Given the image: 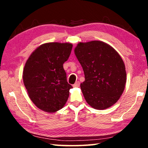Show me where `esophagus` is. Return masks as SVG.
<instances>
[{"mask_svg": "<svg viewBox=\"0 0 148 148\" xmlns=\"http://www.w3.org/2000/svg\"><path fill=\"white\" fill-rule=\"evenodd\" d=\"M79 84H80L79 82L77 81V82H76V83H75V84L73 85V87H79Z\"/></svg>", "mask_w": 148, "mask_h": 148, "instance_id": "esophagus-1", "label": "esophagus"}]
</instances>
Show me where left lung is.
I'll return each instance as SVG.
<instances>
[{
	"label": "left lung",
	"mask_w": 148,
	"mask_h": 148,
	"mask_svg": "<svg viewBox=\"0 0 148 148\" xmlns=\"http://www.w3.org/2000/svg\"><path fill=\"white\" fill-rule=\"evenodd\" d=\"M74 53L84 72L80 84L84 98L95 109L104 110L118 101L127 74L123 61L110 45L101 41L79 43Z\"/></svg>",
	"instance_id": "8db88e82"
}]
</instances>
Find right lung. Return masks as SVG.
<instances>
[{
	"label": "right lung",
	"instance_id": "add662e5",
	"mask_svg": "<svg viewBox=\"0 0 148 148\" xmlns=\"http://www.w3.org/2000/svg\"><path fill=\"white\" fill-rule=\"evenodd\" d=\"M72 44L50 42L32 52L25 65L23 79L32 102L43 111L53 113L64 106L72 86L67 82L63 64Z\"/></svg>",
	"mask_w": 148,
	"mask_h": 148
}]
</instances>
